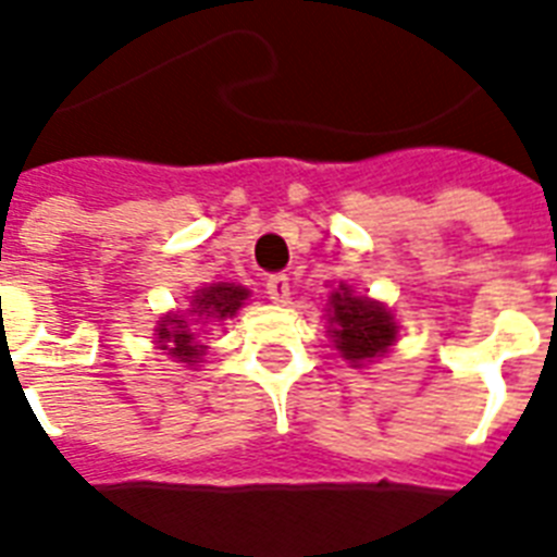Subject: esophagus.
I'll return each mask as SVG.
<instances>
[{
    "label": "esophagus",
    "instance_id": "1",
    "mask_svg": "<svg viewBox=\"0 0 557 557\" xmlns=\"http://www.w3.org/2000/svg\"><path fill=\"white\" fill-rule=\"evenodd\" d=\"M265 295H269L271 304H288L292 300V283H288L286 274H271L265 280Z\"/></svg>",
    "mask_w": 557,
    "mask_h": 557
}]
</instances>
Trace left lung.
<instances>
[{
  "instance_id": "1",
  "label": "left lung",
  "mask_w": 557,
  "mask_h": 557,
  "mask_svg": "<svg viewBox=\"0 0 557 557\" xmlns=\"http://www.w3.org/2000/svg\"><path fill=\"white\" fill-rule=\"evenodd\" d=\"M332 338L349 364L381 356L396 341V323L384 306L367 297H352L347 286L332 295Z\"/></svg>"
}]
</instances>
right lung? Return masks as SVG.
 <instances>
[{"label": "right lung", "instance_id": "right-lung-1", "mask_svg": "<svg viewBox=\"0 0 557 557\" xmlns=\"http://www.w3.org/2000/svg\"><path fill=\"white\" fill-rule=\"evenodd\" d=\"M248 297L243 286L234 283H216V286L199 288L190 304V314H196V323L222 321L227 314H234L243 300ZM159 349H168L170 356L185 361V364H196V358L201 356V344H196V335L190 330V321L178 318V314H168L159 323Z\"/></svg>", "mask_w": 557, "mask_h": 557}]
</instances>
